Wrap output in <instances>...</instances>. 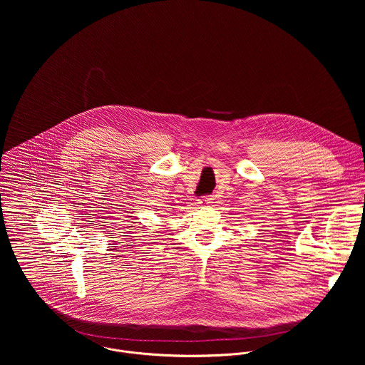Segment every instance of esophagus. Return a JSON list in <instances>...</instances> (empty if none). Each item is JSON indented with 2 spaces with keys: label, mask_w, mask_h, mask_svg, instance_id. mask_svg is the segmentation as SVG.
Here are the masks:
<instances>
[{
  "label": "esophagus",
  "mask_w": 365,
  "mask_h": 365,
  "mask_svg": "<svg viewBox=\"0 0 365 365\" xmlns=\"http://www.w3.org/2000/svg\"><path fill=\"white\" fill-rule=\"evenodd\" d=\"M213 201V195H207L205 198H202V201H201V204H205V205H208Z\"/></svg>",
  "instance_id": "1"
}]
</instances>
